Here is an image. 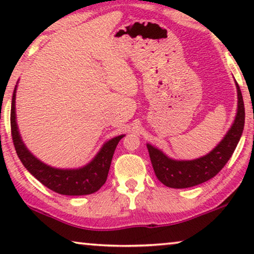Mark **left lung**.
Listing matches in <instances>:
<instances>
[{
  "label": "left lung",
  "instance_id": "obj_1",
  "mask_svg": "<svg viewBox=\"0 0 254 254\" xmlns=\"http://www.w3.org/2000/svg\"><path fill=\"white\" fill-rule=\"evenodd\" d=\"M235 85L238 89V113L234 123L224 139L208 154L195 160H174L151 144H147L154 174L167 187L188 188L203 184L220 173L230 160L242 135L246 120L242 93L239 84Z\"/></svg>",
  "mask_w": 254,
  "mask_h": 254
}]
</instances>
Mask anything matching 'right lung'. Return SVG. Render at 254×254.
Instances as JSON below:
<instances>
[{"mask_svg":"<svg viewBox=\"0 0 254 254\" xmlns=\"http://www.w3.org/2000/svg\"><path fill=\"white\" fill-rule=\"evenodd\" d=\"M11 104V134L16 154L30 174L51 190L62 195L80 196L97 191L105 184L112 158L120 140L124 135L115 136L103 145L95 158L83 168L58 169L47 166L33 156L23 143L15 118V92Z\"/></svg>","mask_w":254,"mask_h":254,"instance_id":"right-lung-1","label":"right lung"}]
</instances>
